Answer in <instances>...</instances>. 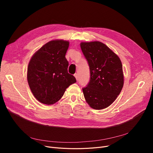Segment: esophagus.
I'll use <instances>...</instances> for the list:
<instances>
[{"label":"esophagus","mask_w":153,"mask_h":153,"mask_svg":"<svg viewBox=\"0 0 153 153\" xmlns=\"http://www.w3.org/2000/svg\"><path fill=\"white\" fill-rule=\"evenodd\" d=\"M74 77H76V79H77V80H78V74H77V73H76V74H74Z\"/></svg>","instance_id":"1"}]
</instances>
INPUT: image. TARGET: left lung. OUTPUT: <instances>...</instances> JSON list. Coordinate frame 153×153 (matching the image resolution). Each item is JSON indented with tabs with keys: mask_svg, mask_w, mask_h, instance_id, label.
I'll list each match as a JSON object with an SVG mask.
<instances>
[{
	"mask_svg": "<svg viewBox=\"0 0 153 153\" xmlns=\"http://www.w3.org/2000/svg\"><path fill=\"white\" fill-rule=\"evenodd\" d=\"M81 48L90 70L89 82L82 88L85 99L94 109L107 108L115 100L123 86L122 62L101 42H83Z\"/></svg>",
	"mask_w": 153,
	"mask_h": 153,
	"instance_id": "obj_1",
	"label": "left lung"
}]
</instances>
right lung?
Segmentation results:
<instances>
[{"instance_id":"obj_1","label":"right lung","mask_w":153,"mask_h":153,"mask_svg":"<svg viewBox=\"0 0 153 153\" xmlns=\"http://www.w3.org/2000/svg\"><path fill=\"white\" fill-rule=\"evenodd\" d=\"M69 42L53 40L43 46L32 56L27 71L31 92L41 103L47 105L58 102L75 77L68 73L69 62L65 56Z\"/></svg>"}]
</instances>
